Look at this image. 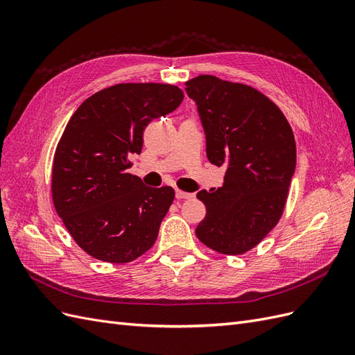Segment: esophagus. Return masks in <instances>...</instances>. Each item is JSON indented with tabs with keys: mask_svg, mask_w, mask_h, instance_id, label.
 Wrapping results in <instances>:
<instances>
[{
	"mask_svg": "<svg viewBox=\"0 0 355 355\" xmlns=\"http://www.w3.org/2000/svg\"><path fill=\"white\" fill-rule=\"evenodd\" d=\"M191 197H192L191 192H185V191H182V189H176V198H178V200H188V198H191Z\"/></svg>",
	"mask_w": 355,
	"mask_h": 355,
	"instance_id": "1",
	"label": "esophagus"
}]
</instances>
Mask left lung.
Listing matches in <instances>:
<instances>
[{
  "label": "left lung",
  "mask_w": 355,
  "mask_h": 355,
  "mask_svg": "<svg viewBox=\"0 0 355 355\" xmlns=\"http://www.w3.org/2000/svg\"><path fill=\"white\" fill-rule=\"evenodd\" d=\"M206 132L207 158L225 182L200 191L206 218L198 240L223 254H243L280 220L296 166L293 130L282 110L250 85L198 75L185 83Z\"/></svg>",
  "instance_id": "1"
}]
</instances>
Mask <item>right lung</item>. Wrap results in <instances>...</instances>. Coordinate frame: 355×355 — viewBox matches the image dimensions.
I'll return each mask as SVG.
<instances>
[{"label":"right lung","instance_id":"1","mask_svg":"<svg viewBox=\"0 0 355 355\" xmlns=\"http://www.w3.org/2000/svg\"><path fill=\"white\" fill-rule=\"evenodd\" d=\"M184 101L178 85L121 83L85 99L56 146L53 204L71 237L96 259L127 263L154 245L175 189L128 173L144 130Z\"/></svg>","mask_w":355,"mask_h":355}]
</instances>
